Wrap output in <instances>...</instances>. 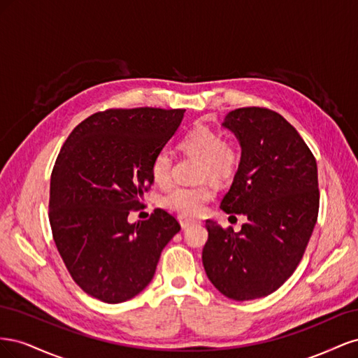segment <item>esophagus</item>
Masks as SVG:
<instances>
[{"mask_svg": "<svg viewBox=\"0 0 358 358\" xmlns=\"http://www.w3.org/2000/svg\"><path fill=\"white\" fill-rule=\"evenodd\" d=\"M179 222H180V227L183 230L185 229H189V227H192V225H196L197 224V221H192V220H188V218H179Z\"/></svg>", "mask_w": 358, "mask_h": 358, "instance_id": "esophagus-1", "label": "esophagus"}]
</instances>
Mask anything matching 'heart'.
I'll return each instance as SVG.
<instances>
[{
  "instance_id": "heart-1",
  "label": "heart",
  "mask_w": 358,
  "mask_h": 358,
  "mask_svg": "<svg viewBox=\"0 0 358 358\" xmlns=\"http://www.w3.org/2000/svg\"><path fill=\"white\" fill-rule=\"evenodd\" d=\"M179 148L182 152L201 161L200 179H210L213 182H227L237 167V149L234 145L222 142L218 131L208 127H196L182 137ZM173 158L169 150L162 149L154 157L150 173L154 182L159 187H167L171 180ZM213 197V189L209 185L196 188L178 187L169 191L161 199V206L170 212H176L182 216H197L204 210L206 203Z\"/></svg>"
}]
</instances>
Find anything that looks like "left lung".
Segmentation results:
<instances>
[{"label":"left lung","instance_id":"8db88e82","mask_svg":"<svg viewBox=\"0 0 358 358\" xmlns=\"http://www.w3.org/2000/svg\"><path fill=\"white\" fill-rule=\"evenodd\" d=\"M222 127L241 145V162L221 201L245 215L239 233L206 221L203 266L225 297L243 301L272 294L294 272L320 208L317 161L297 129L279 113L243 107Z\"/></svg>","mask_w":358,"mask_h":358}]
</instances>
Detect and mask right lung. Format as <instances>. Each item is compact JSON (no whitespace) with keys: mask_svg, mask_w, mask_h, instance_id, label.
Segmentation results:
<instances>
[{"mask_svg":"<svg viewBox=\"0 0 358 358\" xmlns=\"http://www.w3.org/2000/svg\"><path fill=\"white\" fill-rule=\"evenodd\" d=\"M185 110L110 109L86 117L64 143L50 178L53 241L74 282L104 303L142 292L180 225L166 210L131 224L154 183V157Z\"/></svg>","mask_w":358,"mask_h":358,"instance_id":"add662e5","label":"right lung"}]
</instances>
